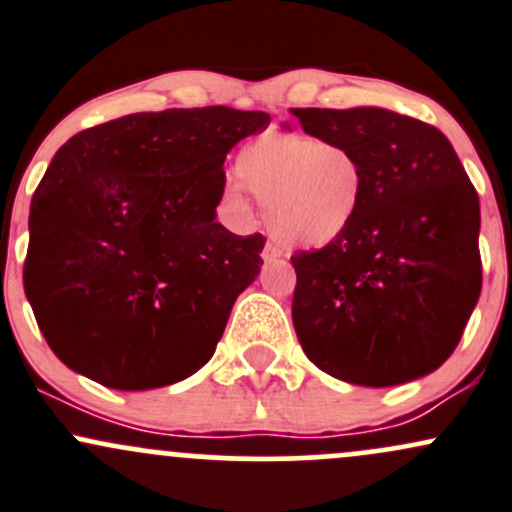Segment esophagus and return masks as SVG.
<instances>
[{
    "mask_svg": "<svg viewBox=\"0 0 512 512\" xmlns=\"http://www.w3.org/2000/svg\"><path fill=\"white\" fill-rule=\"evenodd\" d=\"M262 257H265L267 262L279 260V257H284V250H279V247L274 245V243H267V245H265V250H262Z\"/></svg>",
    "mask_w": 512,
    "mask_h": 512,
    "instance_id": "esophagus-1",
    "label": "esophagus"
}]
</instances>
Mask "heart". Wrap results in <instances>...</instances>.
<instances>
[{"label":"heart","instance_id":"b5f03b06","mask_svg":"<svg viewBox=\"0 0 512 512\" xmlns=\"http://www.w3.org/2000/svg\"><path fill=\"white\" fill-rule=\"evenodd\" d=\"M235 177L265 204L269 233L289 247L333 245L362 213L367 170L350 143L267 131L235 157ZM230 199L243 204L238 187Z\"/></svg>","mask_w":512,"mask_h":512}]
</instances>
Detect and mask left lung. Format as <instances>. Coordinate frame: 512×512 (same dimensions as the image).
<instances>
[{
  "label": "left lung",
  "instance_id": "left-lung-1",
  "mask_svg": "<svg viewBox=\"0 0 512 512\" xmlns=\"http://www.w3.org/2000/svg\"><path fill=\"white\" fill-rule=\"evenodd\" d=\"M291 114L308 136L350 143L367 170L355 226L291 257L303 352L325 374L374 389L435 372L481 294L479 194L452 143L379 106Z\"/></svg>",
  "mask_w": 512,
  "mask_h": 512
}]
</instances>
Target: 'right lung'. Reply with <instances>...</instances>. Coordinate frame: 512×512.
<instances>
[{"label": "right lung", "instance_id": "obj_1", "mask_svg": "<svg viewBox=\"0 0 512 512\" xmlns=\"http://www.w3.org/2000/svg\"><path fill=\"white\" fill-rule=\"evenodd\" d=\"M267 126L265 111L230 106L150 111L55 153L31 201L24 289L65 367L148 391L209 362L265 247L216 221L223 162Z\"/></svg>", "mask_w": 512, "mask_h": 512}]
</instances>
